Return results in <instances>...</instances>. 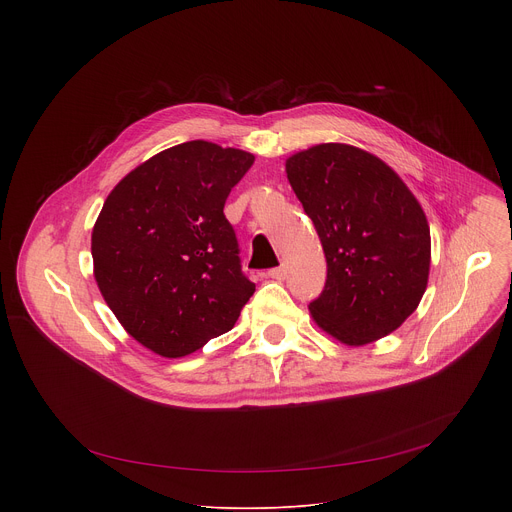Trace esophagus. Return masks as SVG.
Listing matches in <instances>:
<instances>
[{
    "label": "esophagus",
    "mask_w": 512,
    "mask_h": 512,
    "mask_svg": "<svg viewBox=\"0 0 512 512\" xmlns=\"http://www.w3.org/2000/svg\"><path fill=\"white\" fill-rule=\"evenodd\" d=\"M271 279H275V281H283L285 277H287V269L281 265V267H275V269H269V273H267Z\"/></svg>",
    "instance_id": "esophagus-1"
}]
</instances>
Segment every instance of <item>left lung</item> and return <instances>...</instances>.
I'll return each mask as SVG.
<instances>
[{
  "label": "left lung",
  "instance_id": "8db88e82",
  "mask_svg": "<svg viewBox=\"0 0 512 512\" xmlns=\"http://www.w3.org/2000/svg\"><path fill=\"white\" fill-rule=\"evenodd\" d=\"M285 174L320 237L328 277L308 310L326 334L364 346L397 330L429 277L425 212L399 174L348 143H318Z\"/></svg>",
  "mask_w": 512,
  "mask_h": 512
}]
</instances>
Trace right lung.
Returning <instances> with one entry per match:
<instances>
[{
    "mask_svg": "<svg viewBox=\"0 0 512 512\" xmlns=\"http://www.w3.org/2000/svg\"><path fill=\"white\" fill-rule=\"evenodd\" d=\"M255 156L194 139L131 170L91 235L107 306L139 344L166 358L229 332L255 291L223 212Z\"/></svg>",
    "mask_w": 512,
    "mask_h": 512,
    "instance_id": "1",
    "label": "right lung"
}]
</instances>
